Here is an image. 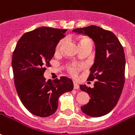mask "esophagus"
<instances>
[{"instance_id":"esophagus-1","label":"esophagus","mask_w":135,"mask_h":135,"mask_svg":"<svg viewBox=\"0 0 135 135\" xmlns=\"http://www.w3.org/2000/svg\"><path fill=\"white\" fill-rule=\"evenodd\" d=\"M74 89H79V85L77 83H76V82L74 83Z\"/></svg>"}]
</instances>
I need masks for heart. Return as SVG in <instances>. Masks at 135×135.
Wrapping results in <instances>:
<instances>
[{
  "mask_svg": "<svg viewBox=\"0 0 135 135\" xmlns=\"http://www.w3.org/2000/svg\"><path fill=\"white\" fill-rule=\"evenodd\" d=\"M86 40H82L81 42H83V41H86ZM63 43H64V40H61V41L59 42V43L58 45H57V47H56V50H59V49H60L61 45H63ZM79 69H80V67H79V66L74 64V65H72L70 66L69 70V72L72 75H76L77 74L78 71L79 70Z\"/></svg>",
  "mask_w": 135,
  "mask_h": 135,
  "instance_id": "1",
  "label": "heart"
}]
</instances>
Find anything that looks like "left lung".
I'll return each mask as SVG.
<instances>
[{
	"label": "left lung",
	"instance_id": "8db88e82",
	"mask_svg": "<svg viewBox=\"0 0 135 135\" xmlns=\"http://www.w3.org/2000/svg\"><path fill=\"white\" fill-rule=\"evenodd\" d=\"M72 31L88 36L95 43V60L88 80L96 81L93 88L80 85L81 90L88 93L90 98L81 109L88 116L101 117L115 108L122 93L125 84L124 49L115 34L98 26L90 25Z\"/></svg>",
	"mask_w": 135,
	"mask_h": 135
}]
</instances>
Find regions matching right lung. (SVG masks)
<instances>
[{
    "instance_id": "1",
    "label": "right lung",
    "mask_w": 135,
    "mask_h": 135,
    "mask_svg": "<svg viewBox=\"0 0 135 135\" xmlns=\"http://www.w3.org/2000/svg\"><path fill=\"white\" fill-rule=\"evenodd\" d=\"M66 32L48 27L37 28L24 34L13 51L12 67L17 95L27 110L36 116L53 115L58 108L59 98L74 88L73 81L67 77L51 81L44 76Z\"/></svg>"
}]
</instances>
